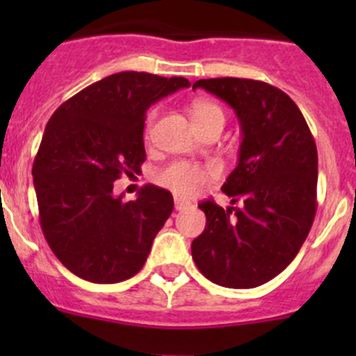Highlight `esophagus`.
<instances>
[{
	"label": "esophagus",
	"mask_w": 356,
	"mask_h": 356,
	"mask_svg": "<svg viewBox=\"0 0 356 356\" xmlns=\"http://www.w3.org/2000/svg\"><path fill=\"white\" fill-rule=\"evenodd\" d=\"M174 203H175V210H179V211L184 210V208L189 207L188 201H184V200H181V198H175Z\"/></svg>",
	"instance_id": "1"
}]
</instances>
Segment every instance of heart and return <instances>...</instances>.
Wrapping results in <instances>:
<instances>
[{"label":"heart","mask_w":356,"mask_h":356,"mask_svg":"<svg viewBox=\"0 0 356 356\" xmlns=\"http://www.w3.org/2000/svg\"><path fill=\"white\" fill-rule=\"evenodd\" d=\"M191 115L195 125L203 131L210 125H222L225 122V111L213 99H196L191 105ZM156 111L152 110L146 117L145 124V138L152 136L153 124H155ZM220 168L215 163H193V161L177 160L168 163L163 170L158 174V182L163 188L170 189L179 198H189V196L198 195L201 189L218 177Z\"/></svg>","instance_id":"heart-1"}]
</instances>
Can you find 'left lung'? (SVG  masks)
Instances as JSON below:
<instances>
[{
  "label": "left lung",
  "mask_w": 356,
  "mask_h": 356,
  "mask_svg": "<svg viewBox=\"0 0 356 356\" xmlns=\"http://www.w3.org/2000/svg\"><path fill=\"white\" fill-rule=\"evenodd\" d=\"M203 88L234 108L243 131L238 167L213 200L198 207L204 231L193 241L196 267L224 288L265 284L294 260L317 211V146L303 113L279 88L253 79H201Z\"/></svg>",
  "instance_id": "8db88e82"
}]
</instances>
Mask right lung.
<instances>
[{
    "mask_svg": "<svg viewBox=\"0 0 356 356\" xmlns=\"http://www.w3.org/2000/svg\"><path fill=\"white\" fill-rule=\"evenodd\" d=\"M184 77L118 72L56 108L32 165L39 224L55 257L84 281L115 284L138 274L174 210L167 189L146 184L138 200L113 195L122 174L146 160V110Z\"/></svg>",
    "mask_w": 356,
    "mask_h": 356,
    "instance_id": "1",
    "label": "right lung"
}]
</instances>
